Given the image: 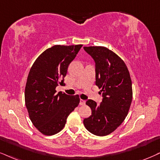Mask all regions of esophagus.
<instances>
[{
    "mask_svg": "<svg viewBox=\"0 0 160 160\" xmlns=\"http://www.w3.org/2000/svg\"><path fill=\"white\" fill-rule=\"evenodd\" d=\"M85 104V101L83 99H80V105H84Z\"/></svg>",
    "mask_w": 160,
    "mask_h": 160,
    "instance_id": "34e87169",
    "label": "esophagus"
}]
</instances>
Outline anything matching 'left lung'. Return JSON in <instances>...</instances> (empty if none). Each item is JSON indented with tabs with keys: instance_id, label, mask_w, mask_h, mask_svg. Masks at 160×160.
Wrapping results in <instances>:
<instances>
[{
	"instance_id": "left-lung-1",
	"label": "left lung",
	"mask_w": 160,
	"mask_h": 160,
	"mask_svg": "<svg viewBox=\"0 0 160 160\" xmlns=\"http://www.w3.org/2000/svg\"><path fill=\"white\" fill-rule=\"evenodd\" d=\"M84 50L96 63V84L103 98L100 104L91 99L86 102L92 114L83 123L92 134L104 137L115 131L128 115L133 97L131 76L123 60L107 47Z\"/></svg>"
}]
</instances>
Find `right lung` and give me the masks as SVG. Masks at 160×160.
I'll list each match as a JSON object with an SVG mask.
<instances>
[{"mask_svg":"<svg viewBox=\"0 0 160 160\" xmlns=\"http://www.w3.org/2000/svg\"><path fill=\"white\" fill-rule=\"evenodd\" d=\"M83 45H55L48 48L33 63L25 87V104L29 119L41 133L54 135L64 128L67 118L78 105V95L58 92L64 86L69 64Z\"/></svg>","mask_w":160,"mask_h":160,"instance_id":"1","label":"right lung"}]
</instances>
